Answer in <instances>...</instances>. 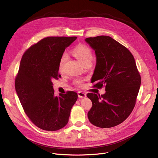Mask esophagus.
Wrapping results in <instances>:
<instances>
[{
	"label": "esophagus",
	"mask_w": 158,
	"mask_h": 158,
	"mask_svg": "<svg viewBox=\"0 0 158 158\" xmlns=\"http://www.w3.org/2000/svg\"><path fill=\"white\" fill-rule=\"evenodd\" d=\"M77 94H78V97L79 98H85V97H86V94L85 93H84V92H78Z\"/></svg>",
	"instance_id": "34e87169"
}]
</instances>
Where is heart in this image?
Segmentation results:
<instances>
[{
    "label": "heart",
    "instance_id": "obj_1",
    "mask_svg": "<svg viewBox=\"0 0 158 158\" xmlns=\"http://www.w3.org/2000/svg\"><path fill=\"white\" fill-rule=\"evenodd\" d=\"M73 54L76 56L77 59L82 63L85 64L87 62H92L93 59V53L92 50L89 47L85 45H79L73 48L72 51ZM68 56L66 54H63L60 57L59 60V64H58V69L60 72H62L64 69V64L67 60ZM76 84L78 85H81L82 84L81 80L76 81Z\"/></svg>",
    "mask_w": 158,
    "mask_h": 158
}]
</instances>
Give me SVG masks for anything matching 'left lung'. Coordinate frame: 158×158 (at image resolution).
<instances>
[{
	"label": "left lung",
	"instance_id": "1",
	"mask_svg": "<svg viewBox=\"0 0 158 158\" xmlns=\"http://www.w3.org/2000/svg\"><path fill=\"white\" fill-rule=\"evenodd\" d=\"M85 41L96 55L92 81L97 83L94 86H106L104 95L87 94L92 102L88 119L101 128L118 126L131 113L139 92L141 77L135 58L126 47L110 36L90 37Z\"/></svg>",
	"mask_w": 158,
	"mask_h": 158
}]
</instances>
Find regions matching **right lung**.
<instances>
[{"instance_id":"add662e5","label":"right lung","mask_w":158,"mask_h":158,"mask_svg":"<svg viewBox=\"0 0 158 158\" xmlns=\"http://www.w3.org/2000/svg\"><path fill=\"white\" fill-rule=\"evenodd\" d=\"M77 39L47 37L23 54L15 79V89L23 109L38 127L57 131L67 124L77 93L69 91L54 95L53 79L61 77L58 64L64 50Z\"/></svg>"}]
</instances>
